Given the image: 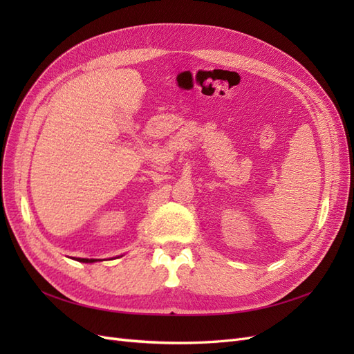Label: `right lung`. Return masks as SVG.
<instances>
[{
  "label": "right lung",
  "instance_id": "right-lung-1",
  "mask_svg": "<svg viewBox=\"0 0 354 354\" xmlns=\"http://www.w3.org/2000/svg\"><path fill=\"white\" fill-rule=\"evenodd\" d=\"M75 260L80 261V263H95V261H100L97 259H75Z\"/></svg>",
  "mask_w": 354,
  "mask_h": 354
}]
</instances>
